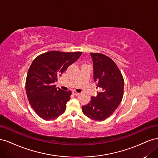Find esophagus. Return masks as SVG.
I'll use <instances>...</instances> for the list:
<instances>
[{"instance_id":"esophagus-1","label":"esophagus","mask_w":158,"mask_h":158,"mask_svg":"<svg viewBox=\"0 0 158 158\" xmlns=\"http://www.w3.org/2000/svg\"><path fill=\"white\" fill-rule=\"evenodd\" d=\"M73 94L74 95H80V93H78V92H75V91H73Z\"/></svg>"}]
</instances>
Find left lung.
<instances>
[{
  "label": "left lung",
  "mask_w": 158,
  "mask_h": 158,
  "mask_svg": "<svg viewBox=\"0 0 158 158\" xmlns=\"http://www.w3.org/2000/svg\"><path fill=\"white\" fill-rule=\"evenodd\" d=\"M94 65V80L100 92L83 106L85 116L97 121L111 116L123 97L124 79L114 62L101 53H90Z\"/></svg>",
  "instance_id": "8db88e82"
}]
</instances>
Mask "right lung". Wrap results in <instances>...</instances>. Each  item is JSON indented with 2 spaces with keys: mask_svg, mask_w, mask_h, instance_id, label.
Returning a JSON list of instances; mask_svg holds the SVG:
<instances>
[{
  "mask_svg": "<svg viewBox=\"0 0 158 158\" xmlns=\"http://www.w3.org/2000/svg\"><path fill=\"white\" fill-rule=\"evenodd\" d=\"M82 53L51 51L32 62L26 81V94L31 107L43 119L52 120L64 113L72 92L56 88L54 84Z\"/></svg>",
  "mask_w": 158,
  "mask_h": 158,
  "instance_id": "obj_1",
  "label": "right lung"
}]
</instances>
